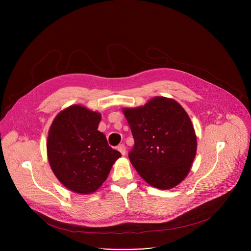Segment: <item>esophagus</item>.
I'll return each mask as SVG.
<instances>
[{
    "mask_svg": "<svg viewBox=\"0 0 251 251\" xmlns=\"http://www.w3.org/2000/svg\"><path fill=\"white\" fill-rule=\"evenodd\" d=\"M117 149H118V151H119L123 156L126 154V148H125V146H124L123 144H120V145L117 147Z\"/></svg>",
    "mask_w": 251,
    "mask_h": 251,
    "instance_id": "obj_1",
    "label": "esophagus"
}]
</instances>
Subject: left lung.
I'll return each instance as SVG.
<instances>
[{
	"instance_id": "obj_1",
	"label": "left lung",
	"mask_w": 251,
	"mask_h": 251,
	"mask_svg": "<svg viewBox=\"0 0 251 251\" xmlns=\"http://www.w3.org/2000/svg\"><path fill=\"white\" fill-rule=\"evenodd\" d=\"M134 147L129 159L152 187L170 190L189 174L197 153V136L183 107L157 96L144 106L124 108Z\"/></svg>"
}]
</instances>
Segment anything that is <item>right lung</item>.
<instances>
[{
    "label": "right lung",
    "mask_w": 251,
    "mask_h": 251,
    "mask_svg": "<svg viewBox=\"0 0 251 251\" xmlns=\"http://www.w3.org/2000/svg\"><path fill=\"white\" fill-rule=\"evenodd\" d=\"M100 120V113L71 105L56 115L49 131L50 168L65 188L77 194L94 193L121 157L97 130Z\"/></svg>",
    "instance_id": "add662e5"
}]
</instances>
